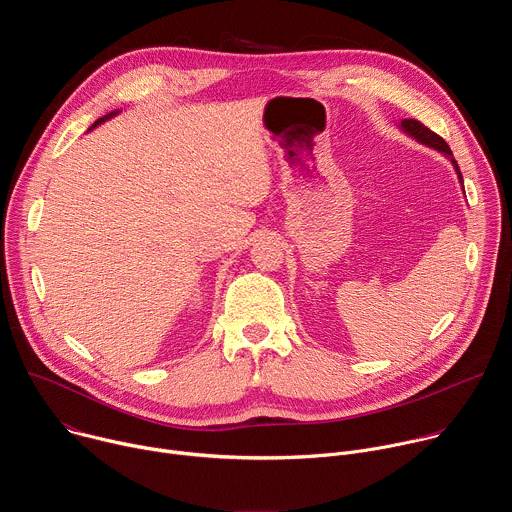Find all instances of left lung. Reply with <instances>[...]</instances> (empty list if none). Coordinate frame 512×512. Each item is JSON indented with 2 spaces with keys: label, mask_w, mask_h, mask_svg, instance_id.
I'll return each mask as SVG.
<instances>
[{
  "label": "left lung",
  "mask_w": 512,
  "mask_h": 512,
  "mask_svg": "<svg viewBox=\"0 0 512 512\" xmlns=\"http://www.w3.org/2000/svg\"><path fill=\"white\" fill-rule=\"evenodd\" d=\"M401 127H403L407 133H411L417 141H421V143L429 145V148H433V150H437V152L446 154V156L454 162V168H456V172H458L460 182H464V180H462V172H460V168H458V162L454 160V154H452L450 145L446 143V139H444V137H440L437 133H433L429 127H425V125H423L421 121H417V119H403V121H401Z\"/></svg>",
  "instance_id": "left-lung-1"
}]
</instances>
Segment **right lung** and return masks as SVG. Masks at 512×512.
I'll list each match as a JSON object with an SVG mask.
<instances>
[{
  "instance_id": "1",
  "label": "right lung",
  "mask_w": 512,
  "mask_h": 512,
  "mask_svg": "<svg viewBox=\"0 0 512 512\" xmlns=\"http://www.w3.org/2000/svg\"><path fill=\"white\" fill-rule=\"evenodd\" d=\"M111 115H113V113H111ZM111 115H105V117H101V119H97V121H95V125H99V123H101V121H105V119H109V117H111ZM95 125H93V127H95Z\"/></svg>"
}]
</instances>
